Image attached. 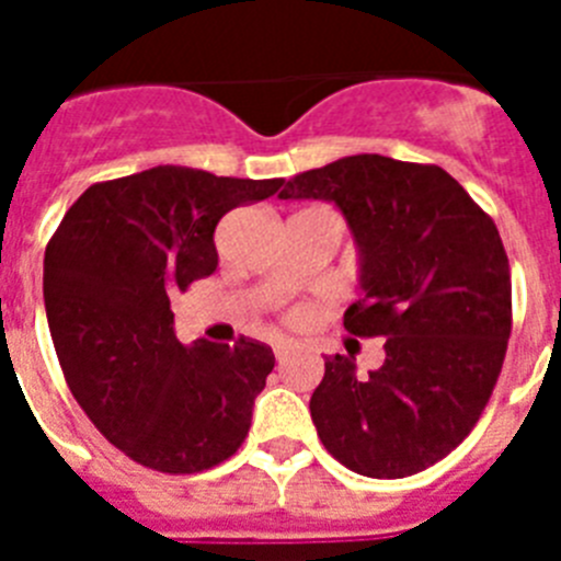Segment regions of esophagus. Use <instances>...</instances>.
<instances>
[{
  "label": "esophagus",
  "instance_id": "34e87169",
  "mask_svg": "<svg viewBox=\"0 0 561 561\" xmlns=\"http://www.w3.org/2000/svg\"><path fill=\"white\" fill-rule=\"evenodd\" d=\"M272 351H275L277 362H284V359H289L291 354H295V345H291V342H286V340H277L275 345H272Z\"/></svg>",
  "mask_w": 561,
  "mask_h": 561
}]
</instances>
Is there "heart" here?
<instances>
[{"instance_id":"1","label":"heart","mask_w":561,"mask_h":561,"mask_svg":"<svg viewBox=\"0 0 561 561\" xmlns=\"http://www.w3.org/2000/svg\"><path fill=\"white\" fill-rule=\"evenodd\" d=\"M297 317H300V314H295V320H297Z\"/></svg>"}]
</instances>
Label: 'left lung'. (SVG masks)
I'll return each mask as SVG.
<instances>
[{
	"label": "left lung",
	"mask_w": 561,
	"mask_h": 561,
	"mask_svg": "<svg viewBox=\"0 0 561 561\" xmlns=\"http://www.w3.org/2000/svg\"><path fill=\"white\" fill-rule=\"evenodd\" d=\"M334 202L362 257L354 336H385V362L356 376L329 356L309 410L323 447L365 478L438 463L492 399L512 336V270L497 225L438 165L342 157L280 191Z\"/></svg>",
	"instance_id": "obj_1"
}]
</instances>
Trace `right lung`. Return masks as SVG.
Instances as JSON below:
<instances>
[{
    "label": "right lung",
    "instance_id": "add662e5",
    "mask_svg": "<svg viewBox=\"0 0 561 561\" xmlns=\"http://www.w3.org/2000/svg\"><path fill=\"white\" fill-rule=\"evenodd\" d=\"M280 187L157 165L87 187L49 238L44 306L64 379L103 438L146 469L205 472L250 433L275 354L250 336L185 348L171 295L216 272L225 213Z\"/></svg>",
    "mask_w": 561,
    "mask_h": 561
}]
</instances>
